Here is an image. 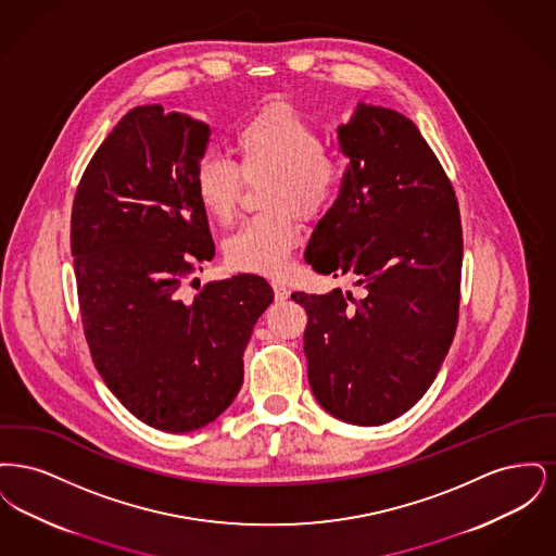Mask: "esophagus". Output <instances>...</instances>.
Here are the masks:
<instances>
[{
	"label": "esophagus",
	"instance_id": "esophagus-1",
	"mask_svg": "<svg viewBox=\"0 0 556 556\" xmlns=\"http://www.w3.org/2000/svg\"><path fill=\"white\" fill-rule=\"evenodd\" d=\"M273 291H275V300L277 302H286L290 298V290L281 281H273Z\"/></svg>",
	"mask_w": 556,
	"mask_h": 556
}]
</instances>
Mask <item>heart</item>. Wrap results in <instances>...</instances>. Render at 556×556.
<instances>
[{
    "label": "heart",
    "instance_id": "obj_1",
    "mask_svg": "<svg viewBox=\"0 0 556 556\" xmlns=\"http://www.w3.org/2000/svg\"><path fill=\"white\" fill-rule=\"evenodd\" d=\"M236 159L204 152L193 162L191 186L202 211L218 225L238 214L243 179L268 177L266 208L225 241L227 265L243 273L281 275L300 243L295 211L313 220L329 211L344 181L340 156L323 146L317 125L286 100H273L241 121Z\"/></svg>",
    "mask_w": 556,
    "mask_h": 556
}]
</instances>
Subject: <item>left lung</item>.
I'll return each mask as SVG.
<instances>
[{
    "label": "left lung",
    "mask_w": 556,
    "mask_h": 556,
    "mask_svg": "<svg viewBox=\"0 0 556 556\" xmlns=\"http://www.w3.org/2000/svg\"><path fill=\"white\" fill-rule=\"evenodd\" d=\"M350 159L306 263L352 275L358 298L293 291L318 404L352 425H383L415 406L448 354L460 302L463 227L454 187L417 125L381 106L340 127Z\"/></svg>",
    "instance_id": "left-lung-1"
}]
</instances>
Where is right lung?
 I'll use <instances>...</instances> for the list:
<instances>
[{
	"mask_svg": "<svg viewBox=\"0 0 556 556\" xmlns=\"http://www.w3.org/2000/svg\"><path fill=\"white\" fill-rule=\"evenodd\" d=\"M208 135L179 112L132 108L89 160L71 214L93 365L129 413L168 433L211 424L238 396L243 350L273 302L258 275L184 298L187 279L214 256L191 186Z\"/></svg>",
	"mask_w": 556,
	"mask_h": 556,
	"instance_id": "add662e5",
	"label": "right lung"
}]
</instances>
